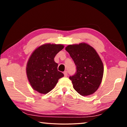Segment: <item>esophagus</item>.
Wrapping results in <instances>:
<instances>
[{"instance_id":"obj_1","label":"esophagus","mask_w":127,"mask_h":127,"mask_svg":"<svg viewBox=\"0 0 127 127\" xmlns=\"http://www.w3.org/2000/svg\"><path fill=\"white\" fill-rule=\"evenodd\" d=\"M64 76H65V77H67L68 76V73H67V72H66V71L64 72Z\"/></svg>"}]
</instances>
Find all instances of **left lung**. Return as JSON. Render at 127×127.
Returning a JSON list of instances; mask_svg holds the SVG:
<instances>
[{"mask_svg":"<svg viewBox=\"0 0 127 127\" xmlns=\"http://www.w3.org/2000/svg\"><path fill=\"white\" fill-rule=\"evenodd\" d=\"M77 66L70 76L74 89L82 96H89L99 87L104 74V65L93 47L87 43L69 45L65 48Z\"/></svg>","mask_w":127,"mask_h":127,"instance_id":"left-lung-1","label":"left lung"}]
</instances>
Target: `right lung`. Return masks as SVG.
<instances>
[{
	"mask_svg": "<svg viewBox=\"0 0 127 127\" xmlns=\"http://www.w3.org/2000/svg\"><path fill=\"white\" fill-rule=\"evenodd\" d=\"M63 44L50 43L38 46L31 54L26 65V74L30 84L35 91L46 94L51 91L59 78L64 76L58 70L54 61L55 55L64 48Z\"/></svg>",
	"mask_w": 127,
	"mask_h": 127,
	"instance_id": "1",
	"label": "right lung"
}]
</instances>
